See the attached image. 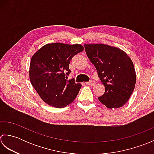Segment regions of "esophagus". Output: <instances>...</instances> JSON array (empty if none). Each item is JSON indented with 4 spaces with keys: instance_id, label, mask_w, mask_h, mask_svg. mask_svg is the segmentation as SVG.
I'll use <instances>...</instances> for the list:
<instances>
[{
    "instance_id": "obj_1",
    "label": "esophagus",
    "mask_w": 154,
    "mask_h": 154,
    "mask_svg": "<svg viewBox=\"0 0 154 154\" xmlns=\"http://www.w3.org/2000/svg\"><path fill=\"white\" fill-rule=\"evenodd\" d=\"M87 85L89 86H94L96 84V82L94 80H90V82H86Z\"/></svg>"
}]
</instances>
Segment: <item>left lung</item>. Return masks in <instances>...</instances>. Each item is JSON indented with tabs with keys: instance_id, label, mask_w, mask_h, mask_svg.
<instances>
[{
	"instance_id": "1",
	"label": "left lung",
	"mask_w": 154,
	"mask_h": 154,
	"mask_svg": "<svg viewBox=\"0 0 154 154\" xmlns=\"http://www.w3.org/2000/svg\"><path fill=\"white\" fill-rule=\"evenodd\" d=\"M84 48L105 86L99 101L110 109L123 106L136 85V71L131 58L121 49L103 44H85Z\"/></svg>"
}]
</instances>
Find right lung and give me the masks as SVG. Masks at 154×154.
I'll list each match as a JSON object with an SVG mask.
<instances>
[{
    "instance_id": "obj_1",
    "label": "right lung",
    "mask_w": 154,
    "mask_h": 154,
    "mask_svg": "<svg viewBox=\"0 0 154 154\" xmlns=\"http://www.w3.org/2000/svg\"><path fill=\"white\" fill-rule=\"evenodd\" d=\"M81 45L48 44L39 49L31 58L29 76L32 86L44 102L61 108L76 98L81 84L74 78L67 80L70 74L69 64L73 56L82 52Z\"/></svg>"
}]
</instances>
